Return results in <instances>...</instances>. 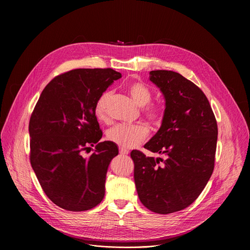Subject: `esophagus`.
Masks as SVG:
<instances>
[{"label": "esophagus", "instance_id": "34e87169", "mask_svg": "<svg viewBox=\"0 0 250 250\" xmlns=\"http://www.w3.org/2000/svg\"><path fill=\"white\" fill-rule=\"evenodd\" d=\"M120 153L125 156V155H127V154H128V151L125 150V149H124V148H120Z\"/></svg>", "mask_w": 250, "mask_h": 250}]
</instances>
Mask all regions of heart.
<instances>
[{
    "label": "heart",
    "instance_id": "1",
    "mask_svg": "<svg viewBox=\"0 0 250 250\" xmlns=\"http://www.w3.org/2000/svg\"><path fill=\"white\" fill-rule=\"evenodd\" d=\"M127 92L139 106H145L152 99L151 90L145 84L139 81L129 83L127 85ZM110 96L111 92L105 91L95 103V115L100 121H104L106 118V110ZM144 112L154 124H158L161 121V109L155 105L147 106ZM148 134V127L143 124L117 125L108 130L107 138L121 148L132 149L145 141Z\"/></svg>",
    "mask_w": 250,
    "mask_h": 250
}]
</instances>
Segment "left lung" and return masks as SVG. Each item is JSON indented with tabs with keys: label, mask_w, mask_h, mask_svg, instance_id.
Listing matches in <instances>:
<instances>
[{
	"label": "left lung",
	"mask_w": 250,
	"mask_h": 250,
	"mask_svg": "<svg viewBox=\"0 0 250 250\" xmlns=\"http://www.w3.org/2000/svg\"><path fill=\"white\" fill-rule=\"evenodd\" d=\"M150 81L165 100L162 124L144 148L164 156L147 157L133 150L134 178L141 203L150 211L170 214L188 208L211 177L218 126L204 92L173 71H151Z\"/></svg>",
	"instance_id": "obj_1"
}]
</instances>
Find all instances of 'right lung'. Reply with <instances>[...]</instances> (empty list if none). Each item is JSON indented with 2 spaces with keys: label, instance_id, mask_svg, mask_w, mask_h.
<instances>
[{
  "label": "right lung",
  "instance_id": "right-lung-1",
  "mask_svg": "<svg viewBox=\"0 0 250 250\" xmlns=\"http://www.w3.org/2000/svg\"><path fill=\"white\" fill-rule=\"evenodd\" d=\"M122 74L112 69H76L56 77L39 97L29 122L30 163L47 198L72 212L87 211L104 198L116 144L98 143L99 96ZM96 143L88 159L82 151Z\"/></svg>",
  "mask_w": 250,
  "mask_h": 250
}]
</instances>
